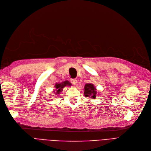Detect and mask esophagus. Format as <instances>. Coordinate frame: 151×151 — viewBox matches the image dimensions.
Segmentation results:
<instances>
[{
    "label": "esophagus",
    "mask_w": 151,
    "mask_h": 151,
    "mask_svg": "<svg viewBox=\"0 0 151 151\" xmlns=\"http://www.w3.org/2000/svg\"><path fill=\"white\" fill-rule=\"evenodd\" d=\"M70 82L72 84H74V85H76V84L77 83V80L76 79H71Z\"/></svg>",
    "instance_id": "1"
}]
</instances>
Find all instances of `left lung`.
<instances>
[{
    "label": "left lung",
    "instance_id": "left-lung-1",
    "mask_svg": "<svg viewBox=\"0 0 151 151\" xmlns=\"http://www.w3.org/2000/svg\"><path fill=\"white\" fill-rule=\"evenodd\" d=\"M96 90L92 83H86L84 87V95L86 97L91 96L92 99L96 97Z\"/></svg>",
    "mask_w": 151,
    "mask_h": 151
}]
</instances>
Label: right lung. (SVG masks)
<instances>
[{"label": "right lung", "instance_id": "right-lung-1", "mask_svg": "<svg viewBox=\"0 0 151 151\" xmlns=\"http://www.w3.org/2000/svg\"><path fill=\"white\" fill-rule=\"evenodd\" d=\"M72 84L69 81H64L62 83H56L55 85V88L56 92H55L56 95H58L63 91V89L65 86H71Z\"/></svg>", "mask_w": 151, "mask_h": 151}]
</instances>
